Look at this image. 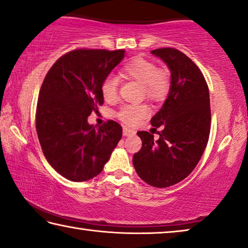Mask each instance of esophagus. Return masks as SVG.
I'll list each match as a JSON object with an SVG mask.
<instances>
[{"label": "esophagus", "mask_w": 248, "mask_h": 248, "mask_svg": "<svg viewBox=\"0 0 248 248\" xmlns=\"http://www.w3.org/2000/svg\"><path fill=\"white\" fill-rule=\"evenodd\" d=\"M135 130H131V129H129L127 127H124V136L127 137V136H132L135 135Z\"/></svg>", "instance_id": "esophagus-1"}]
</instances>
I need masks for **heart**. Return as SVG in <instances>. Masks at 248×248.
Masks as SVG:
<instances>
[{"mask_svg": "<svg viewBox=\"0 0 248 248\" xmlns=\"http://www.w3.org/2000/svg\"><path fill=\"white\" fill-rule=\"evenodd\" d=\"M124 79H132L142 84L145 96L151 100H162L170 89V75L164 69H159L151 61L143 57H136L125 64L120 72ZM119 80L115 75L110 74L101 82V95L106 101H115L118 97ZM149 109L147 106L124 105L118 111V117L127 124H136L147 117Z\"/></svg>", "mask_w": 248, "mask_h": 248, "instance_id": "heart-1", "label": "heart"}]
</instances>
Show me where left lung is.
Here are the masks:
<instances>
[{"label":"left lung","mask_w":248,"mask_h":248,"mask_svg":"<svg viewBox=\"0 0 248 248\" xmlns=\"http://www.w3.org/2000/svg\"><path fill=\"white\" fill-rule=\"evenodd\" d=\"M171 73L170 89L162 107L151 118L152 127H162L160 138L137 132L142 148L132 162L137 173L155 187L181 182L194 170L205 150L211 129L209 87L201 70L186 54L174 48L151 52Z\"/></svg>","instance_id":"left-lung-1"}]
</instances>
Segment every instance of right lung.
I'll list each match as a JSON object with an SVG mask.
<instances>
[{
    "label": "right lung",
    "instance_id": "1",
    "mask_svg": "<svg viewBox=\"0 0 248 248\" xmlns=\"http://www.w3.org/2000/svg\"><path fill=\"white\" fill-rule=\"evenodd\" d=\"M124 49H76L52 66L39 90L36 131L43 153L62 176L74 182L103 171L123 137L113 120L96 128L88 116L104 104L101 82L123 61Z\"/></svg>",
    "mask_w": 248,
    "mask_h": 248
}]
</instances>
